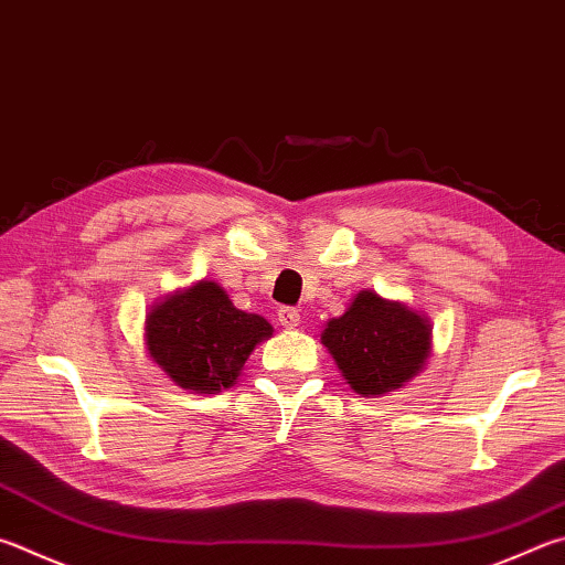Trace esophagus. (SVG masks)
I'll return each instance as SVG.
<instances>
[{"label":"esophagus","mask_w":565,"mask_h":565,"mask_svg":"<svg viewBox=\"0 0 565 565\" xmlns=\"http://www.w3.org/2000/svg\"><path fill=\"white\" fill-rule=\"evenodd\" d=\"M276 318H279V323L284 328H296V326H299V321H301L299 311L291 309V306H281V309L276 311Z\"/></svg>","instance_id":"obj_1"}]
</instances>
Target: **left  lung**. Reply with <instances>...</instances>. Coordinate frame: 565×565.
Segmentation results:
<instances>
[{
	"instance_id": "left-lung-1",
	"label": "left lung",
	"mask_w": 565,
	"mask_h": 565,
	"mask_svg": "<svg viewBox=\"0 0 565 565\" xmlns=\"http://www.w3.org/2000/svg\"><path fill=\"white\" fill-rule=\"evenodd\" d=\"M321 343L355 393L383 395L415 377L429 355V323L403 303L361 291L343 316L328 321Z\"/></svg>"
}]
</instances>
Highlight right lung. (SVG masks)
<instances>
[{
	"label": "right lung",
	"instance_id": "add662e5",
	"mask_svg": "<svg viewBox=\"0 0 565 565\" xmlns=\"http://www.w3.org/2000/svg\"><path fill=\"white\" fill-rule=\"evenodd\" d=\"M271 333L266 318L234 309L214 281L170 296L146 321L152 361L180 387L207 395L234 385L254 345Z\"/></svg>",
	"mask_w": 565,
	"mask_h": 565
}]
</instances>
